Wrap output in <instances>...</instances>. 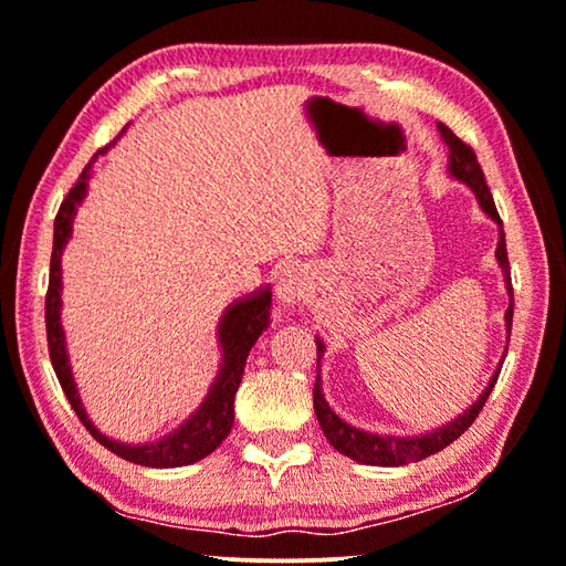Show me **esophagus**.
<instances>
[{
	"label": "esophagus",
	"instance_id": "1",
	"mask_svg": "<svg viewBox=\"0 0 566 566\" xmlns=\"http://www.w3.org/2000/svg\"><path fill=\"white\" fill-rule=\"evenodd\" d=\"M305 274L297 272V269H286V272H282L280 282H276V297H280L282 305H292V302L305 297Z\"/></svg>",
	"mask_w": 566,
	"mask_h": 566
}]
</instances>
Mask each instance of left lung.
<instances>
[{
  "label": "left lung",
  "instance_id": "8db88e82",
  "mask_svg": "<svg viewBox=\"0 0 566 566\" xmlns=\"http://www.w3.org/2000/svg\"><path fill=\"white\" fill-rule=\"evenodd\" d=\"M440 126V134L444 139L447 149H450V175L454 180L465 182L468 188L475 192V198L480 202V208L485 210L488 218H493L495 223H501V216L499 210H495V202L491 190H488V182H485V175L480 170L478 165V157L475 151H472L470 145H465L460 137H454L452 129H447L444 124H437ZM495 259H499V264L503 269V276H505V290H509V310H505V331L511 335V323H513V286H511V272H509V251H505V233L501 229L499 233V249H495ZM317 364L319 358H323L325 353V343L317 337ZM503 366V364H501ZM499 374L501 368L495 370L491 384L485 386V391L480 394V399L472 403L470 409H465V415H460L458 419L447 421L444 427H437L432 432L427 434H417V437H394V434H376V432H364V429L348 424V421L340 419L331 409V403L325 401L323 396V381H319V374H317V381H315V391H312V401H315V415L319 427H323V432L327 437V442H331L337 452H343L345 458L356 460V462H364V465H381V468H399V465H409V462H419L429 458V454L444 450L447 444H452L458 440L460 434L468 432V427L475 421V417L480 415V409L485 407L488 396H491L495 381H499Z\"/></svg>",
  "mask_w": 566,
  "mask_h": 566
}]
</instances>
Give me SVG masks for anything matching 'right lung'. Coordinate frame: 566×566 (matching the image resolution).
Here are the masks:
<instances>
[{"instance_id":"1","label":"right lung","mask_w":566,"mask_h":566,"mask_svg":"<svg viewBox=\"0 0 566 566\" xmlns=\"http://www.w3.org/2000/svg\"><path fill=\"white\" fill-rule=\"evenodd\" d=\"M124 134V129H122ZM119 134V137H122ZM108 147L101 149L104 155ZM88 175L91 165L81 172L78 182L73 185L71 192H67L65 200L61 202V210L55 216V233H53V256H50V282H48V294H45V327H48V350L50 360H53L55 376L61 381V389L71 401V407L83 427L88 429L91 437L101 442L106 450H112L119 458L134 462V465L145 468H182L190 465V462H198L208 458L210 452L221 444L226 437H229L233 427V399L235 391H239L243 366H247L249 350L254 348L259 335L269 327V307H272V292L259 290L249 297L235 300L233 305L223 312L221 323H218V343L223 348V364L218 370L213 386L202 403L198 407L196 415L175 429L172 434L163 437L157 442L147 444H129V442H116L108 440L106 434H101L94 421L88 419L86 409H83L78 389H75L73 374H71V360H67L65 350V333L61 325V290H63V269H61V256L67 239H71L73 231V218L75 208L81 206L83 198H86L88 190Z\"/></svg>"}]
</instances>
